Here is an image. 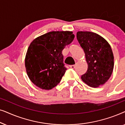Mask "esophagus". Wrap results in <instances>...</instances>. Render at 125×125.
Returning <instances> with one entry per match:
<instances>
[{"instance_id": "34e87169", "label": "esophagus", "mask_w": 125, "mask_h": 125, "mask_svg": "<svg viewBox=\"0 0 125 125\" xmlns=\"http://www.w3.org/2000/svg\"><path fill=\"white\" fill-rule=\"evenodd\" d=\"M69 67L72 68V69H74L75 68V65H70Z\"/></svg>"}]
</instances>
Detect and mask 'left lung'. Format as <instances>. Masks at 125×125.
Wrapping results in <instances>:
<instances>
[{"label":"left lung","instance_id":"obj_1","mask_svg":"<svg viewBox=\"0 0 125 125\" xmlns=\"http://www.w3.org/2000/svg\"><path fill=\"white\" fill-rule=\"evenodd\" d=\"M77 39L83 49L88 70L81 80L88 86L97 88L112 76L114 56L110 45L101 36L89 31H78Z\"/></svg>","mask_w":125,"mask_h":125}]
</instances>
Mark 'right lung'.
Instances as JSON below:
<instances>
[{
  "label": "right lung",
  "mask_w": 125,
  "mask_h": 125,
  "mask_svg": "<svg viewBox=\"0 0 125 125\" xmlns=\"http://www.w3.org/2000/svg\"><path fill=\"white\" fill-rule=\"evenodd\" d=\"M74 38L72 31H52L32 41L25 55V66L29 78L36 86L50 90L60 82L66 70L62 51Z\"/></svg>",
  "instance_id": "right-lung-1"
}]
</instances>
